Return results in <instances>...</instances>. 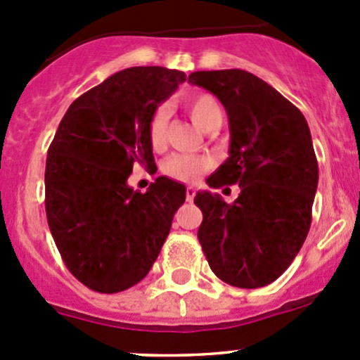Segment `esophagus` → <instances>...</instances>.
Returning <instances> with one entry per match:
<instances>
[{
	"label": "esophagus",
	"mask_w": 360,
	"mask_h": 360,
	"mask_svg": "<svg viewBox=\"0 0 360 360\" xmlns=\"http://www.w3.org/2000/svg\"><path fill=\"white\" fill-rule=\"evenodd\" d=\"M195 193H197V191H195V188L188 186V188H186V200H188V202H191V200H193Z\"/></svg>",
	"instance_id": "obj_1"
}]
</instances>
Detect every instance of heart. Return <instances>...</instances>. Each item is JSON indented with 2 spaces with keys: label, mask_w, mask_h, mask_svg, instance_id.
Returning a JSON list of instances; mask_svg holds the SVG:
<instances>
[{
  "label": "heart",
  "mask_w": 360,
  "mask_h": 360,
  "mask_svg": "<svg viewBox=\"0 0 360 360\" xmlns=\"http://www.w3.org/2000/svg\"><path fill=\"white\" fill-rule=\"evenodd\" d=\"M184 108L198 129L205 130L216 120L223 118L221 106L209 94H193L184 99ZM167 123H169V110L165 106L157 108L150 120V141L153 148H162L167 137ZM210 167V160L198 155L176 153L163 163V172L181 183H193L200 174Z\"/></svg>",
  "instance_id": "b5f03b06"
}]
</instances>
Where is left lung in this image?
Masks as SVG:
<instances>
[{"instance_id":"obj_1","label":"left lung","mask_w":360,"mask_h":360,"mask_svg":"<svg viewBox=\"0 0 360 360\" xmlns=\"http://www.w3.org/2000/svg\"><path fill=\"white\" fill-rule=\"evenodd\" d=\"M188 82L212 92L230 122V157L207 184L240 188L233 203L198 191V240L221 281L263 288L288 270L310 230L319 183L310 129L303 112L252 72L195 71Z\"/></svg>"}]
</instances>
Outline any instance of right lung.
Masks as SVG:
<instances>
[{
	"instance_id": "add662e5",
	"label": "right lung",
	"mask_w": 360,
	"mask_h": 360,
	"mask_svg": "<svg viewBox=\"0 0 360 360\" xmlns=\"http://www.w3.org/2000/svg\"><path fill=\"white\" fill-rule=\"evenodd\" d=\"M186 75L129 68L79 96L49 148L45 210L68 270L97 292L125 291L158 257L184 184L160 176L146 193L129 186L136 163H155L150 120Z\"/></svg>"
}]
</instances>
